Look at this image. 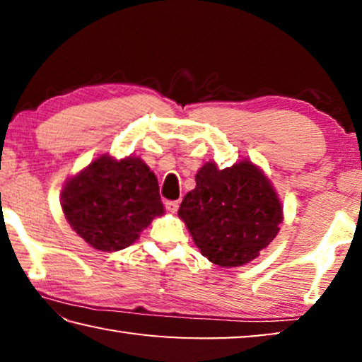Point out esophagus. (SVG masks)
<instances>
[{"instance_id":"34e87169","label":"esophagus","mask_w":362,"mask_h":362,"mask_svg":"<svg viewBox=\"0 0 362 362\" xmlns=\"http://www.w3.org/2000/svg\"><path fill=\"white\" fill-rule=\"evenodd\" d=\"M166 209L169 212H177L179 211V201H166Z\"/></svg>"}]
</instances>
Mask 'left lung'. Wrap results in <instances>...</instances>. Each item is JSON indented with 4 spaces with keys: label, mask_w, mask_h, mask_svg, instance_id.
I'll return each instance as SVG.
<instances>
[{
    "label": "left lung",
    "mask_w": 362,
    "mask_h": 362,
    "mask_svg": "<svg viewBox=\"0 0 362 362\" xmlns=\"http://www.w3.org/2000/svg\"><path fill=\"white\" fill-rule=\"evenodd\" d=\"M179 217L207 260L222 268L254 260L279 231L283 207L272 183L250 161L218 169L206 163Z\"/></svg>",
    "instance_id": "1"
}]
</instances>
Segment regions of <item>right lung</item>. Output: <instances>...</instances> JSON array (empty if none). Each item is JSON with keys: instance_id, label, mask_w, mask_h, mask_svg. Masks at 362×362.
<instances>
[{"instance_id": "right-lung-1", "label": "right lung", "mask_w": 362, "mask_h": 362, "mask_svg": "<svg viewBox=\"0 0 362 362\" xmlns=\"http://www.w3.org/2000/svg\"><path fill=\"white\" fill-rule=\"evenodd\" d=\"M62 209L71 228L97 250L113 252L137 240L164 207L158 179L140 158L102 156L64 188Z\"/></svg>"}]
</instances>
